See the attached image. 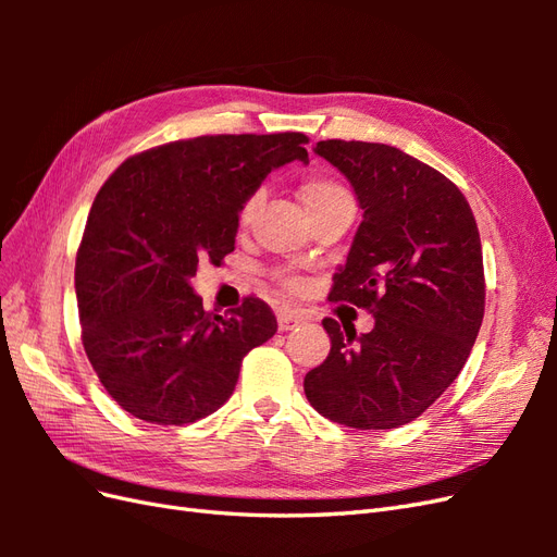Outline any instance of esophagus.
<instances>
[{
    "instance_id": "1",
    "label": "esophagus",
    "mask_w": 557,
    "mask_h": 557,
    "mask_svg": "<svg viewBox=\"0 0 557 557\" xmlns=\"http://www.w3.org/2000/svg\"><path fill=\"white\" fill-rule=\"evenodd\" d=\"M276 320H278V330L281 332H288V330H293V327H297L301 323V318L295 315L293 311H278Z\"/></svg>"
}]
</instances>
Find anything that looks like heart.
Segmentation results:
<instances>
[{"label":"heart","instance_id":"heart-1","mask_svg":"<svg viewBox=\"0 0 557 557\" xmlns=\"http://www.w3.org/2000/svg\"><path fill=\"white\" fill-rule=\"evenodd\" d=\"M262 199H264V193L258 190V193H252L244 201V207L239 211V223L242 225L250 223V218L256 215L258 209L262 207ZM299 199H301V205L307 207L309 213L320 211V209H325V207H332V205H339V201H352L348 190L344 188L339 181H334L330 176H318V174L301 181V185H299ZM288 288L297 290V281H288Z\"/></svg>","mask_w":557,"mask_h":557}]
</instances>
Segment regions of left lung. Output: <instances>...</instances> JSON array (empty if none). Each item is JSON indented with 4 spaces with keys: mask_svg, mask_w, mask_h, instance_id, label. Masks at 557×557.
Wrapping results in <instances>:
<instances>
[{
    "mask_svg": "<svg viewBox=\"0 0 557 557\" xmlns=\"http://www.w3.org/2000/svg\"><path fill=\"white\" fill-rule=\"evenodd\" d=\"M313 153L346 176L362 209L330 299L372 311L374 330L344 336L325 318L330 356L305 376V393L334 423L393 430L446 393L476 342L479 227L446 176L395 146L330 139Z\"/></svg>",
    "mask_w": 557,
    "mask_h": 557,
    "instance_id": "obj_1",
    "label": "left lung"
}]
</instances>
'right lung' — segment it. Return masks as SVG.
Segmentation results:
<instances>
[{
  "label": "right lung",
  "instance_id": "1",
  "mask_svg": "<svg viewBox=\"0 0 557 557\" xmlns=\"http://www.w3.org/2000/svg\"><path fill=\"white\" fill-rule=\"evenodd\" d=\"M301 144L299 132L174 141L125 160L97 193L74 276L83 348L134 418H207L234 393L246 352L274 336L264 301L215 315L190 281L234 250L239 211L269 172L309 164Z\"/></svg>",
  "mask_w": 557,
  "mask_h": 557
}]
</instances>
